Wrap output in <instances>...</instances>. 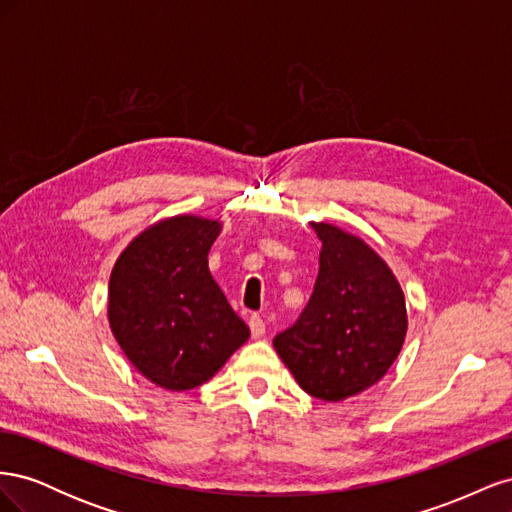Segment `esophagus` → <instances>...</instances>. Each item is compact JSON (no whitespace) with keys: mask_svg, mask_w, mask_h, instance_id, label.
I'll return each mask as SVG.
<instances>
[{"mask_svg":"<svg viewBox=\"0 0 512 512\" xmlns=\"http://www.w3.org/2000/svg\"><path fill=\"white\" fill-rule=\"evenodd\" d=\"M250 331H252V337H256V339L265 335V331H267L265 320H262L258 314H254V316L250 318Z\"/></svg>","mask_w":512,"mask_h":512,"instance_id":"34e87169","label":"esophagus"}]
</instances>
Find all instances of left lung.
<instances>
[{
	"label": "left lung",
	"mask_w": 512,
	"mask_h": 512,
	"mask_svg": "<svg viewBox=\"0 0 512 512\" xmlns=\"http://www.w3.org/2000/svg\"><path fill=\"white\" fill-rule=\"evenodd\" d=\"M322 241L316 286L273 346L301 389L344 401L380 382L404 346L406 297L391 267L356 235L312 222Z\"/></svg>",
	"instance_id": "1"
}]
</instances>
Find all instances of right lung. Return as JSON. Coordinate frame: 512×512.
Here are the masks:
<instances>
[{
    "label": "right lung",
    "mask_w": 512,
    "mask_h": 512,
    "mask_svg": "<svg viewBox=\"0 0 512 512\" xmlns=\"http://www.w3.org/2000/svg\"><path fill=\"white\" fill-rule=\"evenodd\" d=\"M222 222L173 215L147 226L115 262L108 324L138 374L166 391L211 380L250 329L209 271Z\"/></svg>",
    "instance_id": "add662e5"
}]
</instances>
